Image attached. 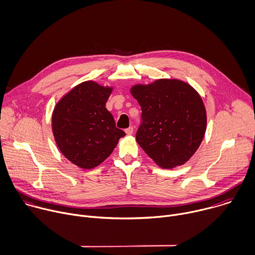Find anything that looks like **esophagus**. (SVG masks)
<instances>
[{
	"mask_svg": "<svg viewBox=\"0 0 255 255\" xmlns=\"http://www.w3.org/2000/svg\"><path fill=\"white\" fill-rule=\"evenodd\" d=\"M125 131L127 132V134H131V133L133 132V128H132V127H129V128H126Z\"/></svg>",
	"mask_w": 255,
	"mask_h": 255,
	"instance_id": "esophagus-1",
	"label": "esophagus"
}]
</instances>
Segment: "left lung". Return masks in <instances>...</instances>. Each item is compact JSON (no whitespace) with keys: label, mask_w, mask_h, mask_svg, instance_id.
I'll list each match as a JSON object with an SVG mask.
<instances>
[{"label":"left lung","mask_w":255,"mask_h":255,"mask_svg":"<svg viewBox=\"0 0 255 255\" xmlns=\"http://www.w3.org/2000/svg\"><path fill=\"white\" fill-rule=\"evenodd\" d=\"M130 92L141 109L135 139L162 168L185 164L206 131V111L198 92L177 79L134 85Z\"/></svg>","instance_id":"left-lung-1"}]
</instances>
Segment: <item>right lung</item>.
Returning <instances> with one entry per match:
<instances>
[{"instance_id": "right-lung-1", "label": "right lung", "mask_w": 255, "mask_h": 255, "mask_svg": "<svg viewBox=\"0 0 255 255\" xmlns=\"http://www.w3.org/2000/svg\"><path fill=\"white\" fill-rule=\"evenodd\" d=\"M112 90L85 81L63 96L54 109L52 130L56 143L66 159L82 169L103 163L126 135L106 108Z\"/></svg>"}]
</instances>
